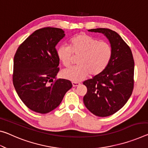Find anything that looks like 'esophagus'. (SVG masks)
I'll return each instance as SVG.
<instances>
[{
  "label": "esophagus",
  "instance_id": "obj_1",
  "mask_svg": "<svg viewBox=\"0 0 148 148\" xmlns=\"http://www.w3.org/2000/svg\"><path fill=\"white\" fill-rule=\"evenodd\" d=\"M72 86H73V87H77V86L80 85V84H79V82H72Z\"/></svg>",
  "mask_w": 148,
  "mask_h": 148
}]
</instances>
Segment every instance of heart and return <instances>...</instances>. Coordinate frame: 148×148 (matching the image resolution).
I'll return each instance as SVG.
<instances>
[{
	"label": "heart",
	"mask_w": 148,
	"mask_h": 148,
	"mask_svg": "<svg viewBox=\"0 0 148 148\" xmlns=\"http://www.w3.org/2000/svg\"><path fill=\"white\" fill-rule=\"evenodd\" d=\"M72 53L80 55L79 66L63 70L62 76L76 82L83 80L89 74L96 76L101 73L112 57V48L109 43L84 34L74 37L70 40V47L61 45L57 49V57L65 67L71 64Z\"/></svg>",
	"instance_id": "b5f03b06"
}]
</instances>
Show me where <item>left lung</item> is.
<instances>
[{
	"instance_id": "8db88e82",
	"label": "left lung",
	"mask_w": 148,
	"mask_h": 148,
	"mask_svg": "<svg viewBox=\"0 0 148 148\" xmlns=\"http://www.w3.org/2000/svg\"><path fill=\"white\" fill-rule=\"evenodd\" d=\"M109 39L112 57L103 71L84 82L88 91L84 103L91 113L105 117L120 110L132 95L134 61L130 48L116 32L106 28L88 29Z\"/></svg>"
}]
</instances>
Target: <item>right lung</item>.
Returning a JSON list of instances; mask_svg holds the SVG:
<instances>
[{
	"label": "right lung",
	"mask_w": 148,
	"mask_h": 148,
	"mask_svg": "<svg viewBox=\"0 0 148 148\" xmlns=\"http://www.w3.org/2000/svg\"><path fill=\"white\" fill-rule=\"evenodd\" d=\"M65 36L57 27L35 31L20 45L14 58L13 84L22 102L32 111L41 114L60 104L71 82L57 79L59 60L55 47Z\"/></svg>",
	"instance_id": "obj_1"
}]
</instances>
